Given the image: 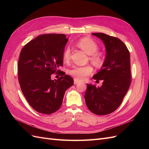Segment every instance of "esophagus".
<instances>
[{
	"mask_svg": "<svg viewBox=\"0 0 149 149\" xmlns=\"http://www.w3.org/2000/svg\"><path fill=\"white\" fill-rule=\"evenodd\" d=\"M79 82L78 81V80H76V79H74V84H78Z\"/></svg>",
	"mask_w": 149,
	"mask_h": 149,
	"instance_id": "esophagus-1",
	"label": "esophagus"
}]
</instances>
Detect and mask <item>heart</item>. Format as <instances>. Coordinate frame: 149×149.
I'll return each instance as SVG.
<instances>
[{
    "mask_svg": "<svg viewBox=\"0 0 149 149\" xmlns=\"http://www.w3.org/2000/svg\"><path fill=\"white\" fill-rule=\"evenodd\" d=\"M76 45L90 55V60L94 65L101 67L104 63L102 53H99V46L97 43L89 37H83L79 39L76 43ZM71 56V49L67 47L63 53V58L65 61H69ZM93 69L91 66L86 65L83 66H75L69 71L70 74L76 80L82 81L93 73Z\"/></svg>",
    "mask_w": 149,
    "mask_h": 149,
    "instance_id": "1",
    "label": "heart"
}]
</instances>
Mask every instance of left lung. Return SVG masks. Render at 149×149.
<instances>
[{"instance_id":"1","label":"left lung","mask_w":149,"mask_h":149,"mask_svg":"<svg viewBox=\"0 0 149 149\" xmlns=\"http://www.w3.org/2000/svg\"><path fill=\"white\" fill-rule=\"evenodd\" d=\"M105 44L106 56L101 70L93 76L102 80V86L88 84L84 99L89 110L96 115H106L121 104L131 83L130 53L121 40L103 33H93Z\"/></svg>"}]
</instances>
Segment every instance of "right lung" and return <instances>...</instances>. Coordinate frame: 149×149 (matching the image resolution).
Returning <instances> with one entry per match:
<instances>
[{
    "label": "right lung",
    "instance_id": "obj_1",
    "mask_svg": "<svg viewBox=\"0 0 149 149\" xmlns=\"http://www.w3.org/2000/svg\"><path fill=\"white\" fill-rule=\"evenodd\" d=\"M68 39L65 34L38 35L22 48L18 62V79L30 106L42 114H50L60 109L65 91L73 86L69 75L55 80L51 75L63 65V53Z\"/></svg>",
    "mask_w": 149,
    "mask_h": 149
}]
</instances>
